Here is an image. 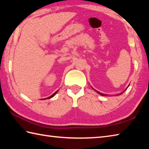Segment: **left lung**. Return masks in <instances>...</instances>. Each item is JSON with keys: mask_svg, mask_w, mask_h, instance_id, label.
<instances>
[{"mask_svg": "<svg viewBox=\"0 0 149 149\" xmlns=\"http://www.w3.org/2000/svg\"><path fill=\"white\" fill-rule=\"evenodd\" d=\"M97 92L98 93H99L100 95H104H104H106V94H104V93H100V92H99V91H97Z\"/></svg>", "mask_w": 149, "mask_h": 149, "instance_id": "8db88e82", "label": "left lung"}]
</instances>
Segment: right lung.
<instances>
[{
	"label": "right lung",
	"instance_id": "obj_1",
	"mask_svg": "<svg viewBox=\"0 0 149 149\" xmlns=\"http://www.w3.org/2000/svg\"><path fill=\"white\" fill-rule=\"evenodd\" d=\"M57 92H58V91H56V92L55 93H54L51 96H50V97H47V98H45V99H43V100H45V99H50V98H52V97H53L55 95V94L57 93Z\"/></svg>",
	"mask_w": 149,
	"mask_h": 149
}]
</instances>
